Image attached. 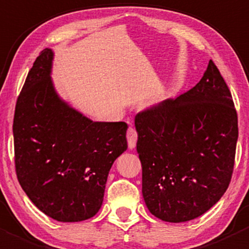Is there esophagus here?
Instances as JSON below:
<instances>
[{
    "mask_svg": "<svg viewBox=\"0 0 249 249\" xmlns=\"http://www.w3.org/2000/svg\"><path fill=\"white\" fill-rule=\"evenodd\" d=\"M126 139H127V143H129V148H130V149H132V148L136 147L137 132H136V130H135V127L130 126L129 129H127Z\"/></svg>",
    "mask_w": 249,
    "mask_h": 249,
    "instance_id": "1",
    "label": "esophagus"
}]
</instances>
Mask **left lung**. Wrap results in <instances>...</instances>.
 Wrapping results in <instances>:
<instances>
[{
    "mask_svg": "<svg viewBox=\"0 0 249 249\" xmlns=\"http://www.w3.org/2000/svg\"><path fill=\"white\" fill-rule=\"evenodd\" d=\"M135 126L152 214L188 222L219 201L231 180L238 126L231 92L212 60L194 88L137 113Z\"/></svg>",
    "mask_w": 249,
    "mask_h": 249,
    "instance_id": "1",
    "label": "left lung"
}]
</instances>
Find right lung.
<instances>
[{
	"label": "right lung",
	"mask_w": 249,
	"mask_h": 249,
	"mask_svg": "<svg viewBox=\"0 0 249 249\" xmlns=\"http://www.w3.org/2000/svg\"><path fill=\"white\" fill-rule=\"evenodd\" d=\"M52 49L39 53L14 112V162L29 199L57 222L94 217L114 160L127 148L124 122H92L57 96Z\"/></svg>",
	"instance_id": "1"
}]
</instances>
